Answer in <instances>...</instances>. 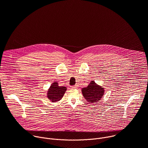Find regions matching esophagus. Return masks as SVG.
I'll list each match as a JSON object with an SVG mask.
<instances>
[{"mask_svg":"<svg viewBox=\"0 0 148 148\" xmlns=\"http://www.w3.org/2000/svg\"><path fill=\"white\" fill-rule=\"evenodd\" d=\"M71 88L72 89H76V88H78V86H77V85L73 86H71Z\"/></svg>","mask_w":148,"mask_h":148,"instance_id":"1","label":"esophagus"}]
</instances>
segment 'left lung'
Masks as SVG:
<instances>
[{
  "mask_svg": "<svg viewBox=\"0 0 148 148\" xmlns=\"http://www.w3.org/2000/svg\"><path fill=\"white\" fill-rule=\"evenodd\" d=\"M103 89L91 81L88 87L82 89L84 97L89 102L93 103L100 100L103 94Z\"/></svg>",
  "mask_w": 148,
  "mask_h": 148,
  "instance_id": "obj_1",
  "label": "left lung"
}]
</instances>
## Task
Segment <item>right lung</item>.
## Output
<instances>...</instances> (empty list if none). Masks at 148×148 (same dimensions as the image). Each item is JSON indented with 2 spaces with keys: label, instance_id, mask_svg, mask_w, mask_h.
Instances as JSON below:
<instances>
[{
  "label": "right lung",
  "instance_id": "obj_1",
  "mask_svg": "<svg viewBox=\"0 0 148 148\" xmlns=\"http://www.w3.org/2000/svg\"><path fill=\"white\" fill-rule=\"evenodd\" d=\"M66 90V87H59L57 82H54L49 90L48 98L52 102L59 101L63 97Z\"/></svg>",
  "mask_w": 148,
  "mask_h": 148
}]
</instances>
